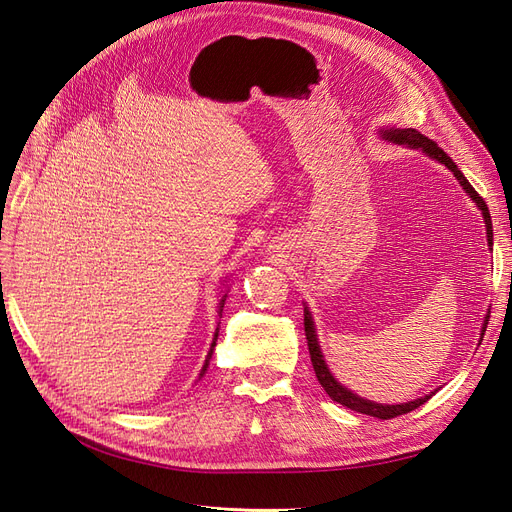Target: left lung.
Wrapping results in <instances>:
<instances>
[{
	"instance_id": "left-lung-1",
	"label": "left lung",
	"mask_w": 512,
	"mask_h": 512,
	"mask_svg": "<svg viewBox=\"0 0 512 512\" xmlns=\"http://www.w3.org/2000/svg\"><path fill=\"white\" fill-rule=\"evenodd\" d=\"M380 136L384 138V141H391V143H395V145H406V147H410V149H421L423 153H427L429 158L442 162L448 170H451V173L457 177V181L461 183V188L468 192V196L474 200L476 207H478L480 211H483L485 226H487V243H489V247H493L491 213H489V209H487V205H485L483 196H480V194L472 188L470 181H468L466 177H463V173L457 168V164H455L451 158H448L446 153H444L436 143L431 141V138L423 136L421 132L412 130V128H406V130H401V128H382V130H380ZM303 316H305V320H303V324H305V337H307L309 356H312V365H314V371H316V378H318V382L322 384V389L327 391V395H329L333 401H337V404H342V406H346V408H350V410H354V412L369 414V416L382 418V421H389V418H395V416H401V414H408V412L416 410L418 406H423L425 401L431 397V395H425V397H421V399L408 401V404L384 406V404H376V401L363 399V397H359L356 393L348 391L346 386H342V384H339V382L335 380V376L329 371L327 363H324V356H322L320 346H318V335H316V327H314V318H312V312H309L307 307H305ZM487 320H489V316H485V324H483V331H480V335H485V331H487Z\"/></svg>"
}]
</instances>
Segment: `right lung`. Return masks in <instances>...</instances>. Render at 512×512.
I'll list each match as a JSON object with an SVG mask.
<instances>
[{"mask_svg": "<svg viewBox=\"0 0 512 512\" xmlns=\"http://www.w3.org/2000/svg\"><path fill=\"white\" fill-rule=\"evenodd\" d=\"M224 301H226V294L222 297V301H220V314H222V307H224ZM215 342H218V331H215V335H213V344H211V350H209V354H207V361H205V365H203V371H200V376L205 374L207 371V367H209V359H211V354H213V350H215Z\"/></svg>", "mask_w": 512, "mask_h": 512, "instance_id": "right-lung-1", "label": "right lung"}]
</instances>
